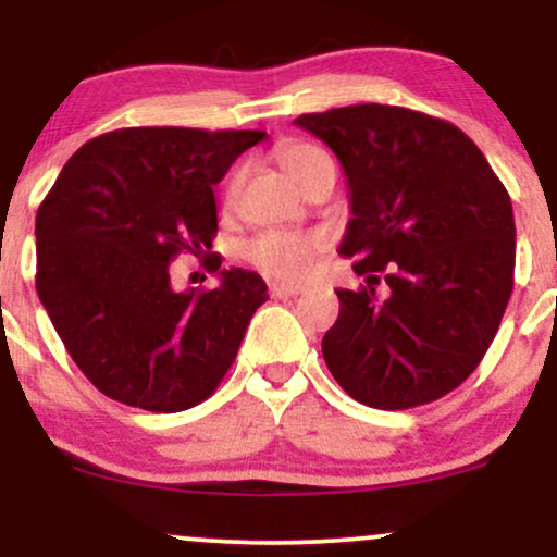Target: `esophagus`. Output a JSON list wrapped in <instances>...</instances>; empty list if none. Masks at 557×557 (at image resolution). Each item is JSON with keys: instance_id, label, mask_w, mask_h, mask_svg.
Returning <instances> with one entry per match:
<instances>
[{"instance_id": "esophagus-1", "label": "esophagus", "mask_w": 557, "mask_h": 557, "mask_svg": "<svg viewBox=\"0 0 557 557\" xmlns=\"http://www.w3.org/2000/svg\"><path fill=\"white\" fill-rule=\"evenodd\" d=\"M298 293H300L298 285L270 283V296H272V298H293V296H298Z\"/></svg>"}]
</instances>
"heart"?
Here are the masks:
<instances>
[{
	"instance_id": "b5f03b06",
	"label": "heart",
	"mask_w": 557,
	"mask_h": 557,
	"mask_svg": "<svg viewBox=\"0 0 557 557\" xmlns=\"http://www.w3.org/2000/svg\"><path fill=\"white\" fill-rule=\"evenodd\" d=\"M327 154L317 146L304 144V140H285L277 146V162L287 172L293 183L304 188L311 181L317 168L327 162ZM238 194V175L230 177L225 188V203H233ZM324 251V238L317 233H287V230H267V233L253 235L243 246V259L257 270L270 274L274 280L285 283H300L314 270V261Z\"/></svg>"
}]
</instances>
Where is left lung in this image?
Wrapping results in <instances>:
<instances>
[{"label": "left lung", "mask_w": 557, "mask_h": 557, "mask_svg": "<svg viewBox=\"0 0 557 557\" xmlns=\"http://www.w3.org/2000/svg\"><path fill=\"white\" fill-rule=\"evenodd\" d=\"M296 125L341 159L354 214L341 253L367 274L337 290L322 341L332 376L385 411L443 398L484 359L513 290L508 190L463 131L406 107H341Z\"/></svg>", "instance_id": "left-lung-1"}]
</instances>
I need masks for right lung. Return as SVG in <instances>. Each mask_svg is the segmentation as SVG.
<instances>
[{"mask_svg":"<svg viewBox=\"0 0 557 557\" xmlns=\"http://www.w3.org/2000/svg\"><path fill=\"white\" fill-rule=\"evenodd\" d=\"M264 131L123 127L83 144L36 214V290L67 354L107 398L175 413L214 393L253 311L257 272L175 293L170 261L216 235L212 185ZM220 270V253L212 257Z\"/></svg>","mask_w":557,"mask_h":557,"instance_id":"right-lung-1","label":"right lung"}]
</instances>
